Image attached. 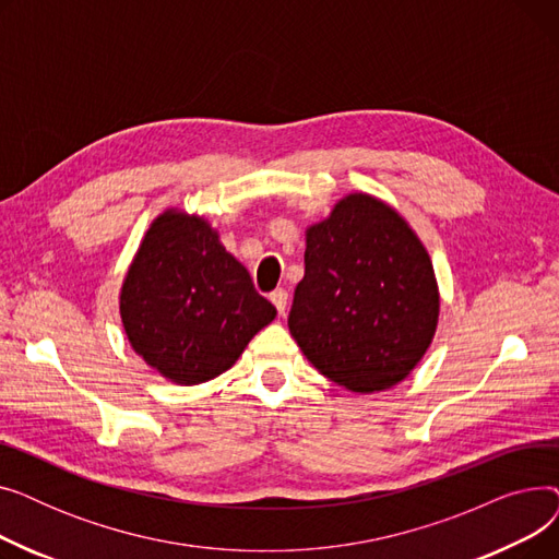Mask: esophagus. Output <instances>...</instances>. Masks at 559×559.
I'll use <instances>...</instances> for the list:
<instances>
[{"label": "esophagus", "mask_w": 559, "mask_h": 559, "mask_svg": "<svg viewBox=\"0 0 559 559\" xmlns=\"http://www.w3.org/2000/svg\"><path fill=\"white\" fill-rule=\"evenodd\" d=\"M270 301L276 306L278 314H285V308H287V292H285L283 287H278V289H274V292H272V295H270Z\"/></svg>", "instance_id": "esophagus-1"}]
</instances>
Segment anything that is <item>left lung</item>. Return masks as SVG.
<instances>
[{"mask_svg": "<svg viewBox=\"0 0 559 559\" xmlns=\"http://www.w3.org/2000/svg\"><path fill=\"white\" fill-rule=\"evenodd\" d=\"M432 262L388 203L348 194L306 233V274L287 317L304 356L350 392L388 390L435 335Z\"/></svg>", "mask_w": 559, "mask_h": 559, "instance_id": "left-lung-1", "label": "left lung"}]
</instances>
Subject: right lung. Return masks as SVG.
<instances>
[{"label":"right lung","mask_w":559,"mask_h":559,"mask_svg":"<svg viewBox=\"0 0 559 559\" xmlns=\"http://www.w3.org/2000/svg\"><path fill=\"white\" fill-rule=\"evenodd\" d=\"M120 314L146 365L174 383L197 385L233 367L276 308L209 224L167 211L131 262Z\"/></svg>","instance_id":"add662e5"}]
</instances>
